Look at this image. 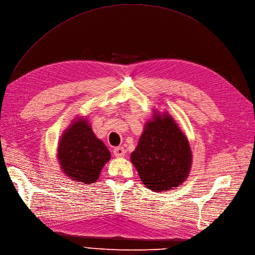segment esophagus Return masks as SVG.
<instances>
[{"instance_id":"34e87169","label":"esophagus","mask_w":255,"mask_h":255,"mask_svg":"<svg viewBox=\"0 0 255 255\" xmlns=\"http://www.w3.org/2000/svg\"><path fill=\"white\" fill-rule=\"evenodd\" d=\"M125 153H126V150L123 147H117L114 149V154L116 157H123L125 156Z\"/></svg>"}]
</instances>
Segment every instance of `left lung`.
Instances as JSON below:
<instances>
[{"label":"left lung","mask_w":255,"mask_h":255,"mask_svg":"<svg viewBox=\"0 0 255 255\" xmlns=\"http://www.w3.org/2000/svg\"><path fill=\"white\" fill-rule=\"evenodd\" d=\"M130 158L148 189L164 192L180 185L189 176L192 151L175 121L168 115L161 118L155 114Z\"/></svg>","instance_id":"obj_1"}]
</instances>
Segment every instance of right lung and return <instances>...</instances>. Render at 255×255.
<instances>
[{
  "mask_svg": "<svg viewBox=\"0 0 255 255\" xmlns=\"http://www.w3.org/2000/svg\"><path fill=\"white\" fill-rule=\"evenodd\" d=\"M58 159L63 173L77 182L94 183L110 152L96 137L86 120H77L66 129L58 146Z\"/></svg>",
  "mask_w": 255,
  "mask_h": 255,
  "instance_id": "obj_1",
  "label": "right lung"
}]
</instances>
